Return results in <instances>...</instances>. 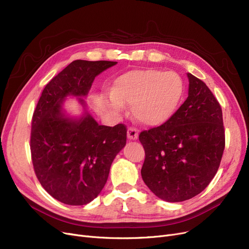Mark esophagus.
Returning <instances> with one entry per match:
<instances>
[{
  "label": "esophagus",
  "instance_id": "esophagus-1",
  "mask_svg": "<svg viewBox=\"0 0 249 249\" xmlns=\"http://www.w3.org/2000/svg\"><path fill=\"white\" fill-rule=\"evenodd\" d=\"M127 136L130 140H136L138 138V130L134 127H129L127 130Z\"/></svg>",
  "mask_w": 249,
  "mask_h": 249
}]
</instances>
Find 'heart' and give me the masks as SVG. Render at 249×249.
I'll return each mask as SVG.
<instances>
[{
  "instance_id": "b5f03b06",
  "label": "heart",
  "mask_w": 249,
  "mask_h": 249,
  "mask_svg": "<svg viewBox=\"0 0 249 249\" xmlns=\"http://www.w3.org/2000/svg\"><path fill=\"white\" fill-rule=\"evenodd\" d=\"M185 84L175 71H131L116 78L109 106L117 113L132 105L136 119L147 126H159L176 114L184 98Z\"/></svg>"
}]
</instances>
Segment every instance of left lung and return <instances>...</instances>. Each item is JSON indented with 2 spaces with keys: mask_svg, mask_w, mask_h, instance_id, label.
Segmentation results:
<instances>
[{
  "mask_svg": "<svg viewBox=\"0 0 249 249\" xmlns=\"http://www.w3.org/2000/svg\"><path fill=\"white\" fill-rule=\"evenodd\" d=\"M189 97L167 122L144 130L141 176L166 202H182L203 192L215 177L225 148L219 102L200 78L188 73Z\"/></svg>",
  "mask_w": 249,
  "mask_h": 249,
  "instance_id": "8db88e82",
  "label": "left lung"
}]
</instances>
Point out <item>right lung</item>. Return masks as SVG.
Segmentation results:
<instances>
[{
	"mask_svg": "<svg viewBox=\"0 0 249 249\" xmlns=\"http://www.w3.org/2000/svg\"><path fill=\"white\" fill-rule=\"evenodd\" d=\"M116 61L74 60L45 86L32 117L30 149L35 175L59 202L86 205L98 197L115 156L125 146L127 129L99 125L89 113L65 116L68 96L86 97L95 77ZM78 101L86 106L83 99Z\"/></svg>",
	"mask_w": 249,
	"mask_h": 249,
	"instance_id": "obj_1",
	"label": "right lung"
}]
</instances>
